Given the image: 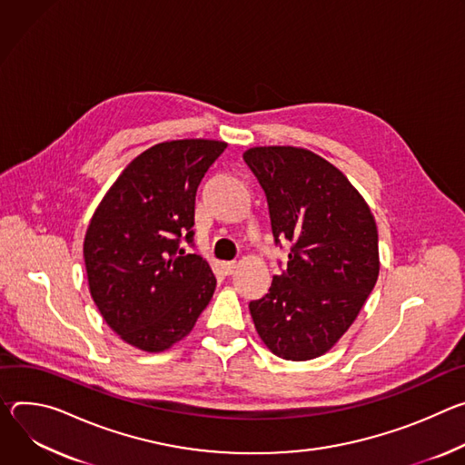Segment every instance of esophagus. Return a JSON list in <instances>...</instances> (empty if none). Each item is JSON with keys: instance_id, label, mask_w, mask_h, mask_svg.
I'll list each match as a JSON object with an SVG mask.
<instances>
[{"instance_id": "34e87169", "label": "esophagus", "mask_w": 465, "mask_h": 465, "mask_svg": "<svg viewBox=\"0 0 465 465\" xmlns=\"http://www.w3.org/2000/svg\"><path fill=\"white\" fill-rule=\"evenodd\" d=\"M236 268H238V264H236L234 261L222 262V270H223V273H225V275H232V273L236 272Z\"/></svg>"}]
</instances>
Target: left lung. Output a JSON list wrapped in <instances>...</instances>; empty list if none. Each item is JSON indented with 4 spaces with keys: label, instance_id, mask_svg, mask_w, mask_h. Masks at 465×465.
Segmentation results:
<instances>
[{
    "label": "left lung",
    "instance_id": "obj_1",
    "mask_svg": "<svg viewBox=\"0 0 465 465\" xmlns=\"http://www.w3.org/2000/svg\"><path fill=\"white\" fill-rule=\"evenodd\" d=\"M243 161L270 206L275 243H292L270 293L249 302L262 341L281 358L311 360L351 327L379 277V234L370 206L316 153L252 147Z\"/></svg>",
    "mask_w": 465,
    "mask_h": 465
}]
</instances>
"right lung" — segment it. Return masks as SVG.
<instances>
[{
    "instance_id": "obj_1",
    "label": "right lung",
    "mask_w": 465,
    "mask_h": 465,
    "mask_svg": "<svg viewBox=\"0 0 465 465\" xmlns=\"http://www.w3.org/2000/svg\"><path fill=\"white\" fill-rule=\"evenodd\" d=\"M227 147L173 140L122 172L94 213L84 266L103 320L127 343L159 352L183 340L209 304L216 277L193 245L197 186Z\"/></svg>"
}]
</instances>
